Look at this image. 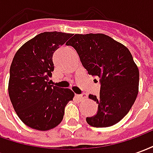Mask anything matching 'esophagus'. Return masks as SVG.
I'll return each instance as SVG.
<instances>
[{"mask_svg":"<svg viewBox=\"0 0 153 153\" xmlns=\"http://www.w3.org/2000/svg\"><path fill=\"white\" fill-rule=\"evenodd\" d=\"M76 97L78 99L84 100V99H87L88 95H87L86 93H82V94H78V95H76Z\"/></svg>","mask_w":153,"mask_h":153,"instance_id":"34e87169","label":"esophagus"}]
</instances>
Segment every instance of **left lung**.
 Listing matches in <instances>:
<instances>
[{"mask_svg":"<svg viewBox=\"0 0 153 153\" xmlns=\"http://www.w3.org/2000/svg\"><path fill=\"white\" fill-rule=\"evenodd\" d=\"M66 45L75 49L88 74L98 77L101 83L99 97L88 96L98 110L87 117V123L97 128L115 125L127 115L138 95L139 72L130 51L102 33L75 34Z\"/></svg>","mask_w":153,"mask_h":153,"instance_id":"8db88e82","label":"left lung"}]
</instances>
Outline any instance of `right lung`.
<instances>
[{
  "instance_id": "obj_1",
  "label": "right lung",
  "mask_w": 153,
  "mask_h": 153,
  "mask_svg": "<svg viewBox=\"0 0 153 153\" xmlns=\"http://www.w3.org/2000/svg\"><path fill=\"white\" fill-rule=\"evenodd\" d=\"M73 34L44 32L25 42L10 69L9 96L15 112L28 127L41 131L60 124L65 107L73 100L69 88L50 85L53 53Z\"/></svg>"
}]
</instances>
